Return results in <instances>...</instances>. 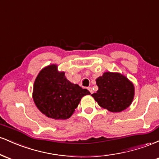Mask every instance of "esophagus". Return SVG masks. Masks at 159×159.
<instances>
[{
  "mask_svg": "<svg viewBox=\"0 0 159 159\" xmlns=\"http://www.w3.org/2000/svg\"><path fill=\"white\" fill-rule=\"evenodd\" d=\"M87 90H88L89 91H90V93L91 94H92L93 93V90L92 87H88V88H87Z\"/></svg>",
  "mask_w": 159,
  "mask_h": 159,
  "instance_id": "esophagus-1",
  "label": "esophagus"
}]
</instances>
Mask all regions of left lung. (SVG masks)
Returning a JSON list of instances; mask_svg holds the SVG:
<instances>
[{"label":"left lung","instance_id":"1","mask_svg":"<svg viewBox=\"0 0 159 159\" xmlns=\"http://www.w3.org/2000/svg\"><path fill=\"white\" fill-rule=\"evenodd\" d=\"M96 84L98 90L91 96L103 108L111 112H120L132 103L134 85L123 75L105 72L96 79Z\"/></svg>","mask_w":159,"mask_h":159}]
</instances>
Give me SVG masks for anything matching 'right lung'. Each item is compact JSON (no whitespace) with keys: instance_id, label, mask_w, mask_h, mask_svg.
<instances>
[{"instance_id":"right-lung-1","label":"right lung","mask_w":159,"mask_h":159,"mask_svg":"<svg viewBox=\"0 0 159 159\" xmlns=\"http://www.w3.org/2000/svg\"><path fill=\"white\" fill-rule=\"evenodd\" d=\"M90 94L87 89L74 84L59 72L56 65L40 71L34 86L33 98L38 109L48 117L66 120L72 116L84 96Z\"/></svg>"}]
</instances>
